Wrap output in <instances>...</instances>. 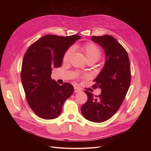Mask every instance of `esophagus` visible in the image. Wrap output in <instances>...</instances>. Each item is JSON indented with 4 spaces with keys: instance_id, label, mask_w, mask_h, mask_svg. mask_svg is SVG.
Masks as SVG:
<instances>
[{
    "instance_id": "esophagus-1",
    "label": "esophagus",
    "mask_w": 151,
    "mask_h": 151,
    "mask_svg": "<svg viewBox=\"0 0 151 151\" xmlns=\"http://www.w3.org/2000/svg\"><path fill=\"white\" fill-rule=\"evenodd\" d=\"M74 91H75V93H77L81 92V90L79 88H78V87H75V88H74Z\"/></svg>"
}]
</instances>
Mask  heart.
Wrapping results in <instances>:
<instances>
[{
  "label": "heart",
  "mask_w": 151,
  "mask_h": 151,
  "mask_svg": "<svg viewBox=\"0 0 151 151\" xmlns=\"http://www.w3.org/2000/svg\"><path fill=\"white\" fill-rule=\"evenodd\" d=\"M73 47H71L68 49L66 52L64 53L63 56V60L68 61L73 51ZM82 51H83L87 61H98L101 55V51L100 48L93 43H88L85 44L82 48Z\"/></svg>",
  "instance_id": "1"
}]
</instances>
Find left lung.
<instances>
[{
	"instance_id": "8db88e82",
	"label": "left lung",
	"mask_w": 151,
	"mask_h": 151,
	"mask_svg": "<svg viewBox=\"0 0 151 151\" xmlns=\"http://www.w3.org/2000/svg\"><path fill=\"white\" fill-rule=\"evenodd\" d=\"M91 40L104 50L106 60L101 72L94 80L93 87L101 89L94 96L85 91L87 101L81 107L83 117L88 121L102 122L111 118L121 106L131 82V69L128 54L112 36H92Z\"/></svg>"
}]
</instances>
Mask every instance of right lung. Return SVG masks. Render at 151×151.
Masks as SVG:
<instances>
[{
  "label": "right lung",
  "mask_w": 151,
  "mask_h": 151,
  "mask_svg": "<svg viewBox=\"0 0 151 151\" xmlns=\"http://www.w3.org/2000/svg\"><path fill=\"white\" fill-rule=\"evenodd\" d=\"M79 38L77 35H47L31 45L24 56L21 82L30 107L41 118H57L73 92L72 85L65 82L60 85L51 75L52 68L61 66L64 53Z\"/></svg>",
  "instance_id": "add662e5"
}]
</instances>
